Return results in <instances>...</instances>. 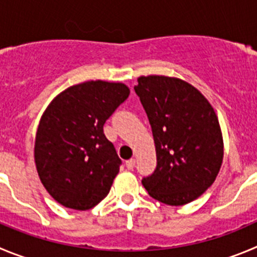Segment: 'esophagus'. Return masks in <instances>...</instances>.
I'll return each mask as SVG.
<instances>
[{"label": "esophagus", "instance_id": "obj_1", "mask_svg": "<svg viewBox=\"0 0 257 257\" xmlns=\"http://www.w3.org/2000/svg\"><path fill=\"white\" fill-rule=\"evenodd\" d=\"M134 165H136V160H134V158H132V160H128V161L125 162V166H126V169H128V170H133Z\"/></svg>", "mask_w": 257, "mask_h": 257}]
</instances>
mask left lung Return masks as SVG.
<instances>
[{
  "instance_id": "1",
  "label": "left lung",
  "mask_w": 257,
  "mask_h": 257,
  "mask_svg": "<svg viewBox=\"0 0 257 257\" xmlns=\"http://www.w3.org/2000/svg\"><path fill=\"white\" fill-rule=\"evenodd\" d=\"M134 91L152 128L157 166L142 184L152 198L184 205L219 172L223 140L212 105L194 86L166 76H142Z\"/></svg>"
}]
</instances>
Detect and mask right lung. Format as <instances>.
Masks as SVG:
<instances>
[{"mask_svg": "<svg viewBox=\"0 0 257 257\" xmlns=\"http://www.w3.org/2000/svg\"><path fill=\"white\" fill-rule=\"evenodd\" d=\"M124 83L88 81L59 93L40 119L35 164L48 193L76 210L109 194L121 160L104 134L105 121L129 96Z\"/></svg>", "mask_w": 257, "mask_h": 257, "instance_id": "right-lung-1", "label": "right lung"}]
</instances>
